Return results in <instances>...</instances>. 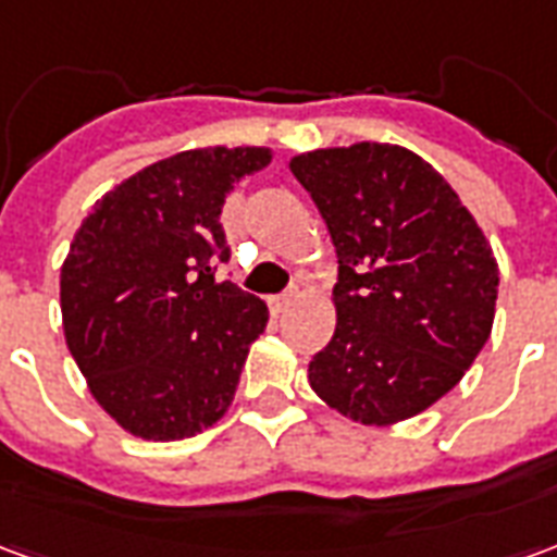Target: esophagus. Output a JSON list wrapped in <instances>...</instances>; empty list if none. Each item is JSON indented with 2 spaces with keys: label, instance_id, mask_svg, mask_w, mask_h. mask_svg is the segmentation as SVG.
Returning <instances> with one entry per match:
<instances>
[{
  "label": "esophagus",
  "instance_id": "obj_1",
  "mask_svg": "<svg viewBox=\"0 0 557 557\" xmlns=\"http://www.w3.org/2000/svg\"><path fill=\"white\" fill-rule=\"evenodd\" d=\"M292 298H295V289L283 292V295H271L268 304H271V310H274V313H280V310H286V307H289Z\"/></svg>",
  "mask_w": 557,
  "mask_h": 557
}]
</instances>
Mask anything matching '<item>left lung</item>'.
Returning a JSON list of instances; mask_svg holds the SVG:
<instances>
[{
	"instance_id": "obj_1",
	"label": "left lung",
	"mask_w": 557,
	"mask_h": 557,
	"mask_svg": "<svg viewBox=\"0 0 557 557\" xmlns=\"http://www.w3.org/2000/svg\"><path fill=\"white\" fill-rule=\"evenodd\" d=\"M337 250V331L310 361L331 409L370 426L430 409L490 339L498 265L454 187L387 143L292 158Z\"/></svg>"
}]
</instances>
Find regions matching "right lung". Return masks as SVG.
Listing matches in <instances>:
<instances>
[{
	"label": "right lung",
	"mask_w": 557,
	"mask_h": 557,
	"mask_svg": "<svg viewBox=\"0 0 557 557\" xmlns=\"http://www.w3.org/2000/svg\"><path fill=\"white\" fill-rule=\"evenodd\" d=\"M268 148H194L151 163L95 202L62 265L67 349L127 432L175 442L230 409L262 298L214 280L230 259L220 211Z\"/></svg>",
	"instance_id": "obj_1"
}]
</instances>
